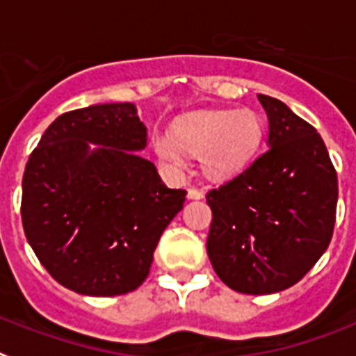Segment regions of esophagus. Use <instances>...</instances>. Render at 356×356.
Instances as JSON below:
<instances>
[{
	"label": "esophagus",
	"instance_id": "esophagus-1",
	"mask_svg": "<svg viewBox=\"0 0 356 356\" xmlns=\"http://www.w3.org/2000/svg\"><path fill=\"white\" fill-rule=\"evenodd\" d=\"M202 197H204V193L200 190H197V188H190V190H188V199L200 200Z\"/></svg>",
	"mask_w": 356,
	"mask_h": 356
}]
</instances>
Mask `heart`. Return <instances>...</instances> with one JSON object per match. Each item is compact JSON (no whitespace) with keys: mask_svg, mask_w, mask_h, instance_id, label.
I'll use <instances>...</instances> for the list:
<instances>
[{"mask_svg":"<svg viewBox=\"0 0 356 356\" xmlns=\"http://www.w3.org/2000/svg\"><path fill=\"white\" fill-rule=\"evenodd\" d=\"M264 134L254 111H211L179 120L172 136L157 132L154 148L170 168L186 166V154L202 156L206 174L215 179L234 174L251 159Z\"/></svg>","mask_w":356,"mask_h":356,"instance_id":"obj_1","label":"heart"}]
</instances>
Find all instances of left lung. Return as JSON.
Segmentation results:
<instances>
[{"instance_id":"obj_1","label":"left lung","mask_w":356,"mask_h":356,"mask_svg":"<svg viewBox=\"0 0 356 356\" xmlns=\"http://www.w3.org/2000/svg\"><path fill=\"white\" fill-rule=\"evenodd\" d=\"M268 148L209 190V261L229 289L264 296L296 285L330 245L339 181L323 138L283 102L258 95Z\"/></svg>"}]
</instances>
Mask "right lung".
Returning a JSON list of instances; mask_svg holds the SVG:
<instances>
[{
    "mask_svg": "<svg viewBox=\"0 0 356 356\" xmlns=\"http://www.w3.org/2000/svg\"><path fill=\"white\" fill-rule=\"evenodd\" d=\"M89 143L100 144L92 151ZM147 127L134 104H102L60 114L30 154L21 220L26 240L66 289L111 298L147 280L166 225L186 190H172L134 150Z\"/></svg>",
    "mask_w": 356,
    "mask_h": 356,
    "instance_id": "1",
    "label": "right lung"
}]
</instances>
